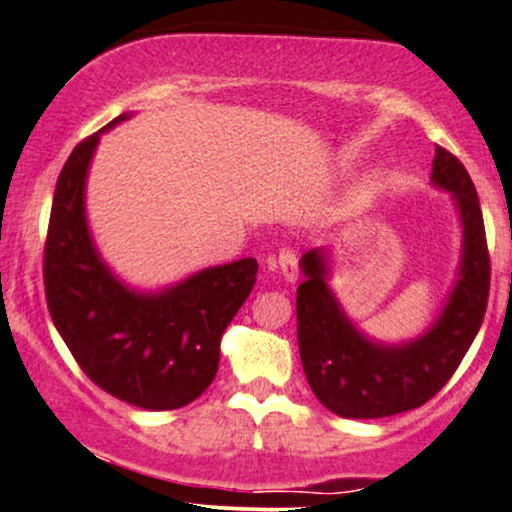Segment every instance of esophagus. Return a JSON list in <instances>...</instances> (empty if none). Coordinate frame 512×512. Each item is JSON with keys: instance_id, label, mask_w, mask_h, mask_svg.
I'll return each instance as SVG.
<instances>
[{"instance_id": "34e87169", "label": "esophagus", "mask_w": 512, "mask_h": 512, "mask_svg": "<svg viewBox=\"0 0 512 512\" xmlns=\"http://www.w3.org/2000/svg\"><path fill=\"white\" fill-rule=\"evenodd\" d=\"M268 265H270V270H280L282 277L287 282L298 280V254L291 247H282L277 258H270Z\"/></svg>"}]
</instances>
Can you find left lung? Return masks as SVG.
<instances>
[{
	"label": "left lung",
	"instance_id": "obj_1",
	"mask_svg": "<svg viewBox=\"0 0 512 512\" xmlns=\"http://www.w3.org/2000/svg\"><path fill=\"white\" fill-rule=\"evenodd\" d=\"M433 183L454 192L463 221L459 282L435 327L407 345L364 338L327 287V258L310 249L301 258L305 280L296 291L298 353L317 400L343 418H383L426 404L454 376L482 327L489 301V249L480 197L468 171L437 145Z\"/></svg>",
	"mask_w": 512,
	"mask_h": 512
}]
</instances>
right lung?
Wrapping results in <instances>:
<instances>
[{
	"instance_id": "obj_1",
	"label": "right lung",
	"mask_w": 512,
	"mask_h": 512,
	"mask_svg": "<svg viewBox=\"0 0 512 512\" xmlns=\"http://www.w3.org/2000/svg\"><path fill=\"white\" fill-rule=\"evenodd\" d=\"M70 152L58 176L44 244L51 320L98 388L134 407L178 409L214 381L221 336L256 284V258L207 268L162 294L126 289L98 258L84 216V183L103 131Z\"/></svg>"
}]
</instances>
